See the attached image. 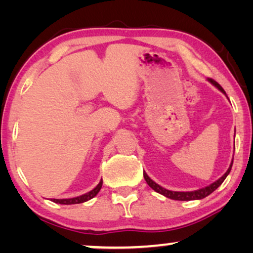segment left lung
Returning a JSON list of instances; mask_svg holds the SVG:
<instances>
[{
  "label": "left lung",
  "instance_id": "left-lung-1",
  "mask_svg": "<svg viewBox=\"0 0 253 253\" xmlns=\"http://www.w3.org/2000/svg\"><path fill=\"white\" fill-rule=\"evenodd\" d=\"M209 81L212 83V84L214 86H216L217 88L220 89L221 92H223L224 94H226V92H224V89L221 87V85L219 84V83H216L214 79L212 78H209ZM234 160V159H233ZM231 166H233V162H231L230 167L228 168V170L226 171V174H224L222 177H220L219 179H217L216 182L212 183V184L206 186V188H203L200 190H196V191H191V192H177V191H170V190H167L165 188H162V186H160L159 184H157V183L152 181V179L148 177L146 172H144V178L145 181H146V183L148 185L151 186L152 189L154 190L155 192L160 193V195L167 197V198H170V199H174V200H196V199H203L205 198V197H207L209 195H211L213 191H215V190L219 188V186L222 184L224 179H226V177L228 176V174H229L230 170H231Z\"/></svg>",
  "mask_w": 253,
  "mask_h": 253
}]
</instances>
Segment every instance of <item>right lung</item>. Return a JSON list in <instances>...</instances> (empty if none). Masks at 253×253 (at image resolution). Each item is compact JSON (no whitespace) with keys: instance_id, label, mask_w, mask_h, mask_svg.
I'll return each mask as SVG.
<instances>
[{"instance_id":"1","label":"right lung","mask_w":253,"mask_h":253,"mask_svg":"<svg viewBox=\"0 0 253 253\" xmlns=\"http://www.w3.org/2000/svg\"><path fill=\"white\" fill-rule=\"evenodd\" d=\"M101 186H102V179H101V181H100L99 184L96 185L95 188L92 190V191L85 193V195L76 197V198H70V199H51V200H53L54 203L63 204V205H71V204H81V203L87 202V200L92 199L93 197H95L96 195H98V192L100 191V189H101Z\"/></svg>"}]
</instances>
